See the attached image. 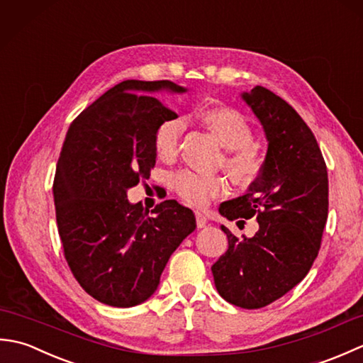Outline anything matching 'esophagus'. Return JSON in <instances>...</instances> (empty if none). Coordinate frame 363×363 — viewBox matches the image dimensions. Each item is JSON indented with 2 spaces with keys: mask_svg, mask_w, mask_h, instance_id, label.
<instances>
[{
  "mask_svg": "<svg viewBox=\"0 0 363 363\" xmlns=\"http://www.w3.org/2000/svg\"><path fill=\"white\" fill-rule=\"evenodd\" d=\"M195 217H196V226L201 229V228H206V225H207V218H206V215L204 213H201V212H195Z\"/></svg>",
  "mask_w": 363,
  "mask_h": 363,
  "instance_id": "34e87169",
  "label": "esophagus"
}]
</instances>
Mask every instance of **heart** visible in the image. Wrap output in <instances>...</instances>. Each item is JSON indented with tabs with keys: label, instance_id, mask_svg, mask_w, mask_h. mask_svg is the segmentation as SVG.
Masks as SVG:
<instances>
[{
	"label": "heart",
	"instance_id": "b5f03b06",
	"mask_svg": "<svg viewBox=\"0 0 363 363\" xmlns=\"http://www.w3.org/2000/svg\"><path fill=\"white\" fill-rule=\"evenodd\" d=\"M213 134L228 151L223 154L221 165L230 181L238 187H250L262 172V157L254 148V130L242 112L233 107H206L199 112ZM184 123L179 117L164 120L154 130L152 146L157 157L169 162L177 156ZM172 187L184 201L203 207L211 199L226 191V181L218 174H201L182 169L172 177Z\"/></svg>",
	"mask_w": 363,
	"mask_h": 363
}]
</instances>
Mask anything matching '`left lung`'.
<instances>
[{
	"mask_svg": "<svg viewBox=\"0 0 363 363\" xmlns=\"http://www.w3.org/2000/svg\"><path fill=\"white\" fill-rule=\"evenodd\" d=\"M242 96L265 129L268 151L248 194L223 203L220 213L243 223L256 217L259 230L238 240L221 226L229 246L212 274L228 303L260 309L309 273L328 220L329 186L317 138L298 112L262 86Z\"/></svg>",
	"mask_w": 363,
	"mask_h": 363,
	"instance_id": "left-lung-1",
	"label": "left lung"
}]
</instances>
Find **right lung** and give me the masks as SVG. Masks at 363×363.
Returning <instances> with one entry per match:
<instances>
[{
	"label": "right lung",
	"instance_id": "add662e5",
	"mask_svg": "<svg viewBox=\"0 0 363 363\" xmlns=\"http://www.w3.org/2000/svg\"><path fill=\"white\" fill-rule=\"evenodd\" d=\"M186 91L172 81H123L67 130L52 182L57 230L74 279L107 306L133 307L156 291L167 262L196 228L176 199L150 212L126 190L156 165L154 130L177 117L148 91Z\"/></svg>",
	"mask_w": 363,
	"mask_h": 363
}]
</instances>
